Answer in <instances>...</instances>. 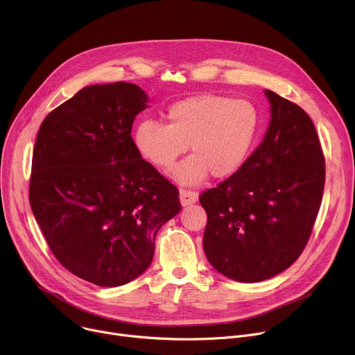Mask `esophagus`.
Returning <instances> with one entry per match:
<instances>
[{"label":"esophagus","instance_id":"34e87169","mask_svg":"<svg viewBox=\"0 0 355 355\" xmlns=\"http://www.w3.org/2000/svg\"><path fill=\"white\" fill-rule=\"evenodd\" d=\"M179 198H180V203L182 206H189L193 205L198 202L199 196L196 192H192V190H186V189H180L179 190Z\"/></svg>","mask_w":355,"mask_h":355}]
</instances>
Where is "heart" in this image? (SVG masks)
I'll use <instances>...</instances> for the list:
<instances>
[{
	"label": "heart",
	"mask_w": 355,
	"mask_h": 355,
	"mask_svg": "<svg viewBox=\"0 0 355 355\" xmlns=\"http://www.w3.org/2000/svg\"><path fill=\"white\" fill-rule=\"evenodd\" d=\"M168 123L152 119L139 122L133 132V145L146 162L162 172L173 168L178 157L190 155L172 178L180 184L196 186L209 175L226 179L237 173L256 144L260 112L248 99L202 94L171 105Z\"/></svg>",
	"instance_id": "heart-1"
}]
</instances>
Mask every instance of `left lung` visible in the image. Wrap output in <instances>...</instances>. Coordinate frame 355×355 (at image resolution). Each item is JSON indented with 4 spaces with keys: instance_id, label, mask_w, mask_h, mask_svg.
<instances>
[{
    "instance_id": "1",
    "label": "left lung",
    "mask_w": 355,
    "mask_h": 355,
    "mask_svg": "<svg viewBox=\"0 0 355 355\" xmlns=\"http://www.w3.org/2000/svg\"><path fill=\"white\" fill-rule=\"evenodd\" d=\"M270 123L243 168L206 190L203 250L220 275L257 283L302 254L321 205L325 166L310 116L270 89Z\"/></svg>"
}]
</instances>
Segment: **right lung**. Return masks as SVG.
<instances>
[{
	"label": "right lung",
	"instance_id": "add662e5",
	"mask_svg": "<svg viewBox=\"0 0 355 355\" xmlns=\"http://www.w3.org/2000/svg\"><path fill=\"white\" fill-rule=\"evenodd\" d=\"M148 102L135 84L89 85L53 109L37 136L33 213L58 261L101 287L139 277L156 233L182 207L179 190L133 145Z\"/></svg>",
	"mask_w": 355,
	"mask_h": 355
}]
</instances>
